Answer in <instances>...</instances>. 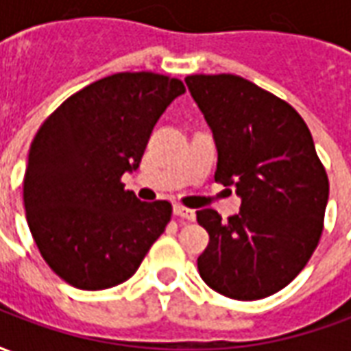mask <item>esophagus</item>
<instances>
[{"mask_svg": "<svg viewBox=\"0 0 351 351\" xmlns=\"http://www.w3.org/2000/svg\"><path fill=\"white\" fill-rule=\"evenodd\" d=\"M175 214L176 216H180V218H184V220H190V221L195 220V210L186 208V206H182V205L175 206Z\"/></svg>", "mask_w": 351, "mask_h": 351, "instance_id": "esophagus-1", "label": "esophagus"}]
</instances>
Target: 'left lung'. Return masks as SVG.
<instances>
[{
	"mask_svg": "<svg viewBox=\"0 0 351 351\" xmlns=\"http://www.w3.org/2000/svg\"><path fill=\"white\" fill-rule=\"evenodd\" d=\"M186 84L216 141L214 180L243 199L228 221L213 208L197 213L208 231L199 274L229 299L258 301L284 289L312 258L329 178L308 125L287 101L229 73L190 75Z\"/></svg>",
	"mask_w": 351,
	"mask_h": 351,
	"instance_id": "obj_1",
	"label": "left lung"
}]
</instances>
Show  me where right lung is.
<instances>
[{
    "label": "right lung",
    "mask_w": 351,
    "mask_h": 351,
    "mask_svg": "<svg viewBox=\"0 0 351 351\" xmlns=\"http://www.w3.org/2000/svg\"><path fill=\"white\" fill-rule=\"evenodd\" d=\"M184 92L169 75L114 73L67 97L35 133L24 175L27 226L64 282L88 291L118 286L165 231L171 203L138 201L122 175L138 167L158 118Z\"/></svg>",
    "instance_id": "obj_1"
}]
</instances>
